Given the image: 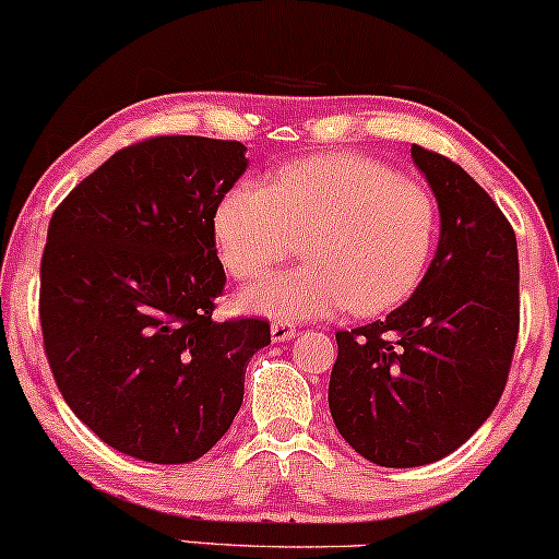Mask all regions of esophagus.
I'll return each instance as SVG.
<instances>
[{
  "mask_svg": "<svg viewBox=\"0 0 559 559\" xmlns=\"http://www.w3.org/2000/svg\"><path fill=\"white\" fill-rule=\"evenodd\" d=\"M298 335V330H296V324H290V322H274L272 324V341H277V343H287V341H293V337Z\"/></svg>",
  "mask_w": 559,
  "mask_h": 559,
  "instance_id": "obj_1",
  "label": "esophagus"
}]
</instances>
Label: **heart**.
<instances>
[{"instance_id": "obj_1", "label": "heart", "mask_w": 559, "mask_h": 559, "mask_svg": "<svg viewBox=\"0 0 559 559\" xmlns=\"http://www.w3.org/2000/svg\"><path fill=\"white\" fill-rule=\"evenodd\" d=\"M436 229L428 187L356 153L287 163L272 185L240 181L213 216L222 259L246 282L290 259L304 237V266L242 296L246 309L277 319L393 309L423 280Z\"/></svg>"}]
</instances>
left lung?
Instances as JSON below:
<instances>
[{
    "label": "left lung",
    "mask_w": 559,
    "mask_h": 559,
    "mask_svg": "<svg viewBox=\"0 0 559 559\" xmlns=\"http://www.w3.org/2000/svg\"><path fill=\"white\" fill-rule=\"evenodd\" d=\"M441 211V240L415 296L335 332L330 415L380 467H419L460 449L504 393L520 332L515 229L447 155L412 144Z\"/></svg>",
    "instance_id": "8db88e82"
}]
</instances>
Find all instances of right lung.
Instances as JSON below:
<instances>
[{
  "mask_svg": "<svg viewBox=\"0 0 559 559\" xmlns=\"http://www.w3.org/2000/svg\"><path fill=\"white\" fill-rule=\"evenodd\" d=\"M246 144L150 136L110 155L49 218L44 354L66 404L123 454L185 465L240 412L266 319L216 322L227 274L213 216L246 174Z\"/></svg>",
  "mask_w": 559,
  "mask_h": 559,
  "instance_id": "add662e5",
  "label": "right lung"
}]
</instances>
